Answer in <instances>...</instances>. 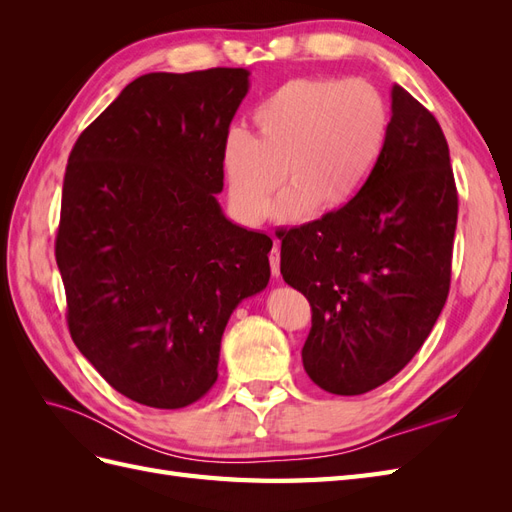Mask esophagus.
Instances as JSON below:
<instances>
[{
	"mask_svg": "<svg viewBox=\"0 0 512 512\" xmlns=\"http://www.w3.org/2000/svg\"><path fill=\"white\" fill-rule=\"evenodd\" d=\"M269 262H271V273L275 277H280V245H273V250L269 254Z\"/></svg>",
	"mask_w": 512,
	"mask_h": 512,
	"instance_id": "obj_1",
	"label": "esophagus"
}]
</instances>
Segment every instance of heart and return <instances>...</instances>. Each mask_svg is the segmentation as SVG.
Returning <instances> with one entry per match:
<instances>
[{"label":"heart","mask_w":512,"mask_h":512,"mask_svg":"<svg viewBox=\"0 0 512 512\" xmlns=\"http://www.w3.org/2000/svg\"><path fill=\"white\" fill-rule=\"evenodd\" d=\"M389 123V104L363 79L284 83L254 108V136L235 128L224 138L232 205L245 222H262L286 179L273 211L280 222L348 207L376 173Z\"/></svg>","instance_id":"b5f03b06"}]
</instances>
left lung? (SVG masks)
<instances>
[{
    "label": "left lung",
    "mask_w": 512,
    "mask_h": 512,
    "mask_svg": "<svg viewBox=\"0 0 512 512\" xmlns=\"http://www.w3.org/2000/svg\"><path fill=\"white\" fill-rule=\"evenodd\" d=\"M455 226L440 123L393 85L389 138L361 196L277 235L284 282L312 305L301 356L320 389L363 395L410 363L448 297Z\"/></svg>",
    "instance_id": "1"
}]
</instances>
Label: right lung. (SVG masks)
<instances>
[{
    "label": "right lung",
    "instance_id": "right-lung-1",
    "mask_svg": "<svg viewBox=\"0 0 512 512\" xmlns=\"http://www.w3.org/2000/svg\"><path fill=\"white\" fill-rule=\"evenodd\" d=\"M250 72H151L79 136L55 241L76 348L128 399L175 410L218 380L235 307L265 290L273 241L230 222L222 147Z\"/></svg>",
    "mask_w": 512,
    "mask_h": 512
}]
</instances>
